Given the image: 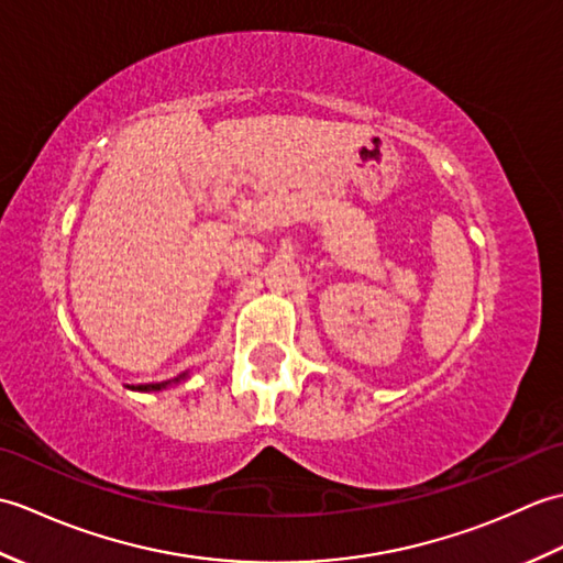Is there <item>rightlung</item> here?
<instances>
[{
	"instance_id": "1",
	"label": "right lung",
	"mask_w": 563,
	"mask_h": 563,
	"mask_svg": "<svg viewBox=\"0 0 563 563\" xmlns=\"http://www.w3.org/2000/svg\"><path fill=\"white\" fill-rule=\"evenodd\" d=\"M186 375H181V377H174V379H166V382H157V385H140L137 389L140 391H157V389H166L172 385V382H178V379H184Z\"/></svg>"
}]
</instances>
